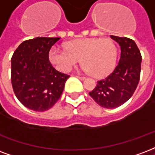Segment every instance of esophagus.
I'll return each instance as SVG.
<instances>
[{"label": "esophagus", "mask_w": 155, "mask_h": 155, "mask_svg": "<svg viewBox=\"0 0 155 155\" xmlns=\"http://www.w3.org/2000/svg\"><path fill=\"white\" fill-rule=\"evenodd\" d=\"M76 77L78 78V79H80V80H81V81H84V80H85L86 78L84 77V76H79V75H77Z\"/></svg>", "instance_id": "34e87169"}]
</instances>
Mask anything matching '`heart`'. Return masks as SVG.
<instances>
[{"label": "heart", "instance_id": "1", "mask_svg": "<svg viewBox=\"0 0 155 155\" xmlns=\"http://www.w3.org/2000/svg\"><path fill=\"white\" fill-rule=\"evenodd\" d=\"M117 48L110 38H89L71 42L66 48L52 46L48 60L58 71H69L81 61L87 72L94 77H104L115 67Z\"/></svg>", "mask_w": 155, "mask_h": 155}]
</instances>
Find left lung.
Listing matches in <instances>:
<instances>
[{
	"label": "left lung",
	"instance_id": "1",
	"mask_svg": "<svg viewBox=\"0 0 155 155\" xmlns=\"http://www.w3.org/2000/svg\"><path fill=\"white\" fill-rule=\"evenodd\" d=\"M121 47V57L113 71L97 82L89 95L101 107L115 108L132 96L138 85L141 67V54L132 39L111 35Z\"/></svg>",
	"mask_w": 155,
	"mask_h": 155
}]
</instances>
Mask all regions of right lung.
<instances>
[{
  "label": "right lung",
  "mask_w": 155,
  "mask_h": 155,
  "mask_svg": "<svg viewBox=\"0 0 155 155\" xmlns=\"http://www.w3.org/2000/svg\"><path fill=\"white\" fill-rule=\"evenodd\" d=\"M60 38L38 37L26 40L11 58V84L15 94L29 109L48 110L60 98L70 75L57 71L48 51Z\"/></svg>",
  "instance_id": "add662e5"
}]
</instances>
